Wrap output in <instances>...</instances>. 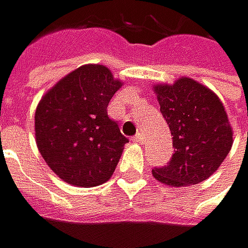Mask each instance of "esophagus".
<instances>
[{"mask_svg":"<svg viewBox=\"0 0 248 248\" xmlns=\"http://www.w3.org/2000/svg\"><path fill=\"white\" fill-rule=\"evenodd\" d=\"M132 140H134L135 142H138V144H142V142L145 141V138H144V135H142V134H137Z\"/></svg>","mask_w":248,"mask_h":248,"instance_id":"obj_1","label":"esophagus"}]
</instances>
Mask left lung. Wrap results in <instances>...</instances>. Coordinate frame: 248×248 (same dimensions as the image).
<instances>
[{
  "mask_svg": "<svg viewBox=\"0 0 248 248\" xmlns=\"http://www.w3.org/2000/svg\"><path fill=\"white\" fill-rule=\"evenodd\" d=\"M154 93L173 137L174 154L153 176L173 187L193 186L211 177L232 147V128L219 97L206 85L182 77L155 84Z\"/></svg>",
  "mask_w": 248,
  "mask_h": 248,
  "instance_id": "8db88e82",
  "label": "left lung"
}]
</instances>
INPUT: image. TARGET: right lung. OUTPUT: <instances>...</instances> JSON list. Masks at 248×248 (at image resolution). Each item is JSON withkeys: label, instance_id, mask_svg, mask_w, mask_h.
<instances>
[{"label": "right lung", "instance_id": "obj_1", "mask_svg": "<svg viewBox=\"0 0 248 248\" xmlns=\"http://www.w3.org/2000/svg\"><path fill=\"white\" fill-rule=\"evenodd\" d=\"M122 84L107 66L88 63L61 78L40 98L36 144L50 170L68 185L94 187L114 173L129 141L107 116V106Z\"/></svg>", "mask_w": 248, "mask_h": 248}]
</instances>
